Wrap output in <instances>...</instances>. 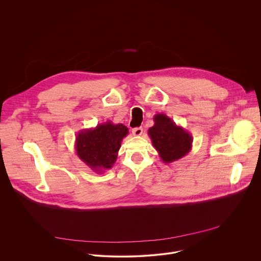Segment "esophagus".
<instances>
[{
  "label": "esophagus",
  "mask_w": 261,
  "mask_h": 261,
  "mask_svg": "<svg viewBox=\"0 0 261 261\" xmlns=\"http://www.w3.org/2000/svg\"><path fill=\"white\" fill-rule=\"evenodd\" d=\"M143 132H144L143 127H136L133 129V135L136 137H140L143 135Z\"/></svg>",
  "instance_id": "obj_1"
}]
</instances>
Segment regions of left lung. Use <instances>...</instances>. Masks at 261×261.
Listing matches in <instances>:
<instances>
[{
    "label": "left lung",
    "mask_w": 261,
    "mask_h": 261,
    "mask_svg": "<svg viewBox=\"0 0 261 261\" xmlns=\"http://www.w3.org/2000/svg\"><path fill=\"white\" fill-rule=\"evenodd\" d=\"M154 124L148 130L151 144L165 164L185 156L192 149L193 137L165 113L153 116Z\"/></svg>",
    "instance_id": "obj_1"
}]
</instances>
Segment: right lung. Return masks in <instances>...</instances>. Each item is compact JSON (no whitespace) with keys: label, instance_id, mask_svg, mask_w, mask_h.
Wrapping results in <instances>:
<instances>
[{"label":"right lung","instance_id":"1","mask_svg":"<svg viewBox=\"0 0 261 261\" xmlns=\"http://www.w3.org/2000/svg\"><path fill=\"white\" fill-rule=\"evenodd\" d=\"M127 135L128 128L125 125L114 124L111 120L93 128L81 129L75 139L76 154L93 172L103 173L112 169L122 139Z\"/></svg>","mask_w":261,"mask_h":261}]
</instances>
